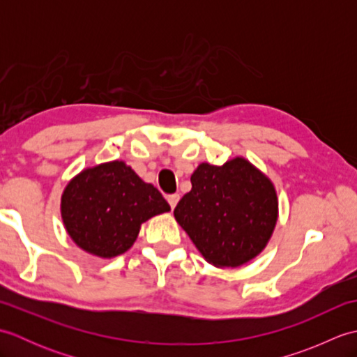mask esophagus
<instances>
[{
	"label": "esophagus",
	"instance_id": "1",
	"mask_svg": "<svg viewBox=\"0 0 357 357\" xmlns=\"http://www.w3.org/2000/svg\"><path fill=\"white\" fill-rule=\"evenodd\" d=\"M167 201H169L170 207L174 208V207H176L178 201H179V195H169V196H167Z\"/></svg>",
	"mask_w": 357,
	"mask_h": 357
}]
</instances>
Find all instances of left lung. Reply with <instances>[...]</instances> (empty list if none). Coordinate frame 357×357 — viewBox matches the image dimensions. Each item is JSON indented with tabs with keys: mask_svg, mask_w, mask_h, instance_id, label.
<instances>
[{
	"mask_svg": "<svg viewBox=\"0 0 357 357\" xmlns=\"http://www.w3.org/2000/svg\"><path fill=\"white\" fill-rule=\"evenodd\" d=\"M192 190L173 215L204 259L216 268H236L267 247L279 216L273 181L244 156L222 165L202 162Z\"/></svg>",
	"mask_w": 357,
	"mask_h": 357,
	"instance_id": "left-lung-1",
	"label": "left lung"
}]
</instances>
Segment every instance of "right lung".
I'll return each mask as SVG.
<instances>
[{
    "instance_id": "add662e5",
    "label": "right lung",
    "mask_w": 357,
    "mask_h": 357,
    "mask_svg": "<svg viewBox=\"0 0 357 357\" xmlns=\"http://www.w3.org/2000/svg\"><path fill=\"white\" fill-rule=\"evenodd\" d=\"M59 210L75 244L112 259L132 248L144 222L170 211V206L156 187L115 159L75 174L64 187Z\"/></svg>"
}]
</instances>
